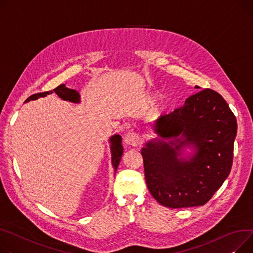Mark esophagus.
<instances>
[{
	"mask_svg": "<svg viewBox=\"0 0 253 253\" xmlns=\"http://www.w3.org/2000/svg\"><path fill=\"white\" fill-rule=\"evenodd\" d=\"M124 142L128 145L136 146L139 144V138L135 133L128 132L127 134H125V136H124Z\"/></svg>",
	"mask_w": 253,
	"mask_h": 253,
	"instance_id": "1",
	"label": "esophagus"
}]
</instances>
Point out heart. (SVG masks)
Segmentation results:
<instances>
[{
    "label": "heart",
    "instance_id": "b5f03b06",
    "mask_svg": "<svg viewBox=\"0 0 253 253\" xmlns=\"http://www.w3.org/2000/svg\"><path fill=\"white\" fill-rule=\"evenodd\" d=\"M149 100H153V98H149ZM164 107H165V104L163 103V102H160V103H158L156 106H155V110L156 111H162L163 109H164Z\"/></svg>",
    "mask_w": 253,
    "mask_h": 253
}]
</instances>
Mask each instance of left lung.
Segmentation results:
<instances>
[{"instance_id":"obj_1","label":"left lung","mask_w":253,"mask_h":253,"mask_svg":"<svg viewBox=\"0 0 253 253\" xmlns=\"http://www.w3.org/2000/svg\"><path fill=\"white\" fill-rule=\"evenodd\" d=\"M198 88V86H195ZM159 136L141 148L147 188L164 207L206 205L222 186L233 163L237 121L226 100L207 88L151 124ZM194 154L184 158V147Z\"/></svg>"}]
</instances>
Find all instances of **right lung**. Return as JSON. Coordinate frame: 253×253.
Wrapping results in <instances>:
<instances>
[{"instance_id":"add662e5","label":"right lung","mask_w":253,"mask_h":253,"mask_svg":"<svg viewBox=\"0 0 253 253\" xmlns=\"http://www.w3.org/2000/svg\"><path fill=\"white\" fill-rule=\"evenodd\" d=\"M56 94H58L59 97H61L64 100H68V102L78 104L80 103V94L77 90L71 89L67 87L65 84H61L58 87L54 89ZM49 93H53L52 90L45 91V92H41V93H36L30 95L26 100L25 103L30 102V100H36L42 96H46ZM110 143H111V153H112V165L114 167L115 172L118 169V166L120 164L122 155H123V146H122V137L119 134H115V135L111 136L110 138Z\"/></svg>"}]
</instances>
